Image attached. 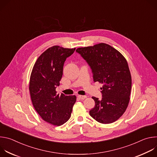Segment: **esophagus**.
Returning <instances> with one entry per match:
<instances>
[{
  "instance_id": "obj_1",
  "label": "esophagus",
  "mask_w": 157,
  "mask_h": 157,
  "mask_svg": "<svg viewBox=\"0 0 157 157\" xmlns=\"http://www.w3.org/2000/svg\"><path fill=\"white\" fill-rule=\"evenodd\" d=\"M78 97L80 99H84L87 98L86 96H82V95H78Z\"/></svg>"
}]
</instances>
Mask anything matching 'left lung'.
Listing matches in <instances>:
<instances>
[{
    "label": "left lung",
    "mask_w": 157,
    "mask_h": 157,
    "mask_svg": "<svg viewBox=\"0 0 157 157\" xmlns=\"http://www.w3.org/2000/svg\"><path fill=\"white\" fill-rule=\"evenodd\" d=\"M76 52L90 66L93 81L103 84L101 88L102 99L92 98L95 106L89 114L102 124L116 121L125 113L130 100L132 78L125 58L104 43L79 48Z\"/></svg>",
    "instance_id": "1"
}]
</instances>
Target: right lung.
<instances>
[{"instance_id":"obj_1","label":"right lung","mask_w":157,"mask_h":157,"mask_svg":"<svg viewBox=\"0 0 157 157\" xmlns=\"http://www.w3.org/2000/svg\"><path fill=\"white\" fill-rule=\"evenodd\" d=\"M76 48L53 46L37 59L31 73L29 90L33 107L41 117L54 125L68 121L76 102V96L56 94V88L62 78L66 59Z\"/></svg>"}]
</instances>
